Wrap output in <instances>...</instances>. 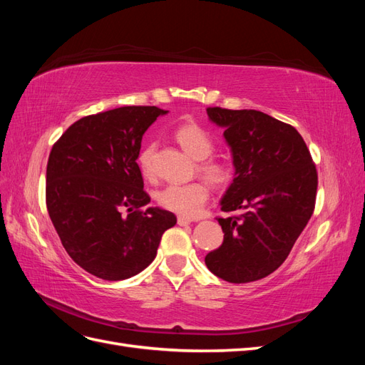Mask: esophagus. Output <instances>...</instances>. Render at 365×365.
Instances as JSON below:
<instances>
[{
	"instance_id": "34e87169",
	"label": "esophagus",
	"mask_w": 365,
	"mask_h": 365,
	"mask_svg": "<svg viewBox=\"0 0 365 365\" xmlns=\"http://www.w3.org/2000/svg\"><path fill=\"white\" fill-rule=\"evenodd\" d=\"M192 222L190 217H185V216H178V225L184 227V225H189Z\"/></svg>"
}]
</instances>
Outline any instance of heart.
<instances>
[{"mask_svg":"<svg viewBox=\"0 0 365 365\" xmlns=\"http://www.w3.org/2000/svg\"><path fill=\"white\" fill-rule=\"evenodd\" d=\"M173 138L192 158L200 161L197 163V172L207 181L215 185H224L231 180V176H233L231 165L227 161L210 158L215 150V141L212 135L208 134V130L201 125L184 123L175 129ZM153 150H155V146L148 145L141 149L137 158L138 168L146 178L153 176ZM157 200L158 204L163 208L169 210V212L182 216H193L207 202L208 189L201 181L189 184H169L160 190Z\"/></svg>","mask_w":365,"mask_h":365,"instance_id":"1","label":"heart"}]
</instances>
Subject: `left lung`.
Masks as SVG:
<instances>
[{
	"mask_svg": "<svg viewBox=\"0 0 365 365\" xmlns=\"http://www.w3.org/2000/svg\"><path fill=\"white\" fill-rule=\"evenodd\" d=\"M224 128L235 180L217 217L224 242L205 256L207 268L230 283L267 277L289 256L315 208L318 175L303 137L283 121L256 109L207 108Z\"/></svg>",
	"mask_w": 365,
	"mask_h": 365,
	"instance_id": "obj_1",
	"label": "left lung"
}]
</instances>
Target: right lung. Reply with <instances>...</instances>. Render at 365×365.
<instances>
[{
	"label": "right lung",
	"mask_w": 365,
	"mask_h": 365,
	"mask_svg": "<svg viewBox=\"0 0 365 365\" xmlns=\"http://www.w3.org/2000/svg\"><path fill=\"white\" fill-rule=\"evenodd\" d=\"M168 111L123 106L77 120L54 143L46 201L68 256L98 279L117 282L148 268L163 233L176 224L168 210L145 205L137 158L143 134Z\"/></svg>",
	"instance_id": "obj_1"
}]
</instances>
